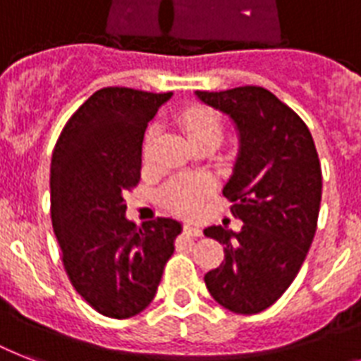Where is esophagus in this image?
<instances>
[{"label":"esophagus","mask_w":361,"mask_h":361,"mask_svg":"<svg viewBox=\"0 0 361 361\" xmlns=\"http://www.w3.org/2000/svg\"><path fill=\"white\" fill-rule=\"evenodd\" d=\"M183 232H185V234H189V236H195V238L202 236V231H200V226L192 225V223H185V225H183Z\"/></svg>","instance_id":"1"}]
</instances>
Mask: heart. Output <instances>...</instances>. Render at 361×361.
<instances>
[{
  "mask_svg": "<svg viewBox=\"0 0 361 361\" xmlns=\"http://www.w3.org/2000/svg\"><path fill=\"white\" fill-rule=\"evenodd\" d=\"M178 120H180V125L191 142L200 140V138L221 140L223 123H221L219 116L212 110L192 106V109L183 110ZM155 136H157V130H147L146 140H144V155L146 157L152 153ZM209 191H212V181L206 180V178H176L163 189V200L170 209H174L178 214L191 215L200 208L204 197Z\"/></svg>",
  "mask_w": 361,
  "mask_h": 361,
  "instance_id": "obj_1",
  "label": "heart"
}]
</instances>
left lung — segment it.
Returning a JSON list of instances; mask_svg holds the SVG:
<instances>
[{"mask_svg":"<svg viewBox=\"0 0 361 361\" xmlns=\"http://www.w3.org/2000/svg\"><path fill=\"white\" fill-rule=\"evenodd\" d=\"M195 95L231 118L240 142L223 195L243 226L204 231L225 245V260L204 281L232 313H260L290 286L313 243L322 197L319 153L302 118L264 87Z\"/></svg>","mask_w":361,"mask_h":361,"instance_id":"1","label":"left lung"}]
</instances>
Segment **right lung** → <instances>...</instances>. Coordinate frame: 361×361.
<instances>
[{"mask_svg": "<svg viewBox=\"0 0 361 361\" xmlns=\"http://www.w3.org/2000/svg\"><path fill=\"white\" fill-rule=\"evenodd\" d=\"M172 93L103 87L61 130L50 164V214L65 271L104 317L129 319L152 303L174 252L180 221L136 226L125 191L140 181L142 140Z\"/></svg>", "mask_w": 361, "mask_h": 361, "instance_id": "1", "label": "right lung"}]
</instances>
